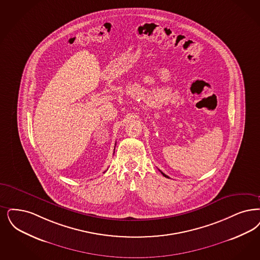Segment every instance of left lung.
Here are the masks:
<instances>
[{
  "mask_svg": "<svg viewBox=\"0 0 260 260\" xmlns=\"http://www.w3.org/2000/svg\"><path fill=\"white\" fill-rule=\"evenodd\" d=\"M160 173H161V174H162V175H164V176L167 177V178H169V177L167 176V175H166V174H165V173H162V172H161V171H160Z\"/></svg>",
  "mask_w": 260,
  "mask_h": 260,
  "instance_id": "obj_1",
  "label": "left lung"
}]
</instances>
